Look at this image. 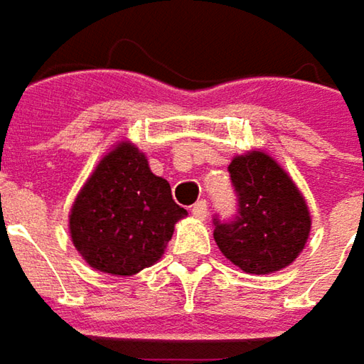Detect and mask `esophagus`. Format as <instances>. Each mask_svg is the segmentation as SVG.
<instances>
[{
  "instance_id": "1",
  "label": "esophagus",
  "mask_w": 364,
  "mask_h": 364,
  "mask_svg": "<svg viewBox=\"0 0 364 364\" xmlns=\"http://www.w3.org/2000/svg\"><path fill=\"white\" fill-rule=\"evenodd\" d=\"M191 213H193V215H196L198 220H203V218L208 215V203H205L203 199H199L198 203H196V205L191 208Z\"/></svg>"
}]
</instances>
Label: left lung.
Masks as SVG:
<instances>
[{
  "label": "left lung",
  "mask_w": 364,
  "mask_h": 364,
  "mask_svg": "<svg viewBox=\"0 0 364 364\" xmlns=\"http://www.w3.org/2000/svg\"><path fill=\"white\" fill-rule=\"evenodd\" d=\"M238 193L234 222H213V240L232 264L252 275L289 267L308 242L311 215L299 187L262 151L236 154L228 165Z\"/></svg>",
  "instance_id": "left-lung-1"
}]
</instances>
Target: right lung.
Listing matches in <instances>:
<instances>
[{
  "label": "right lung",
  "instance_id": "add662e5",
  "mask_svg": "<svg viewBox=\"0 0 364 364\" xmlns=\"http://www.w3.org/2000/svg\"><path fill=\"white\" fill-rule=\"evenodd\" d=\"M187 215L149 159L122 140L93 168L69 213L77 252L91 269L130 277L165 255L175 224Z\"/></svg>",
  "mask_w": 364,
  "mask_h": 364
}]
</instances>
